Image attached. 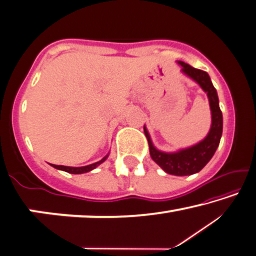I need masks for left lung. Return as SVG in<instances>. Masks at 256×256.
Segmentation results:
<instances>
[{
	"label": "left lung",
	"instance_id": "obj_1",
	"mask_svg": "<svg viewBox=\"0 0 256 256\" xmlns=\"http://www.w3.org/2000/svg\"><path fill=\"white\" fill-rule=\"evenodd\" d=\"M177 63L182 66V74L194 80L204 90V93H207L212 112L210 130H209L206 138L201 140L200 142L171 152L158 150L152 144L146 125H144V131L148 140V144H150V156L156 164H158L169 174L190 176V174L199 172L200 170L204 169V166L210 161L214 154H215L223 132V116L220 109L217 92L207 72L190 66L188 64L182 62V60H177Z\"/></svg>",
	"mask_w": 256,
	"mask_h": 256
}]
</instances>
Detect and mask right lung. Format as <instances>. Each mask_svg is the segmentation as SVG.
<instances>
[{"label": "right lung", "mask_w": 256, "mask_h": 256, "mask_svg": "<svg viewBox=\"0 0 256 256\" xmlns=\"http://www.w3.org/2000/svg\"><path fill=\"white\" fill-rule=\"evenodd\" d=\"M109 156V152L106 154L104 158L100 160L98 162H95L93 164H88V166H56V164H50L52 166H54L55 169H58V170H62V171H66V172L68 174H85V172H90L95 168L101 164V163H104L106 158H108Z\"/></svg>", "instance_id": "right-lung-1"}]
</instances>
